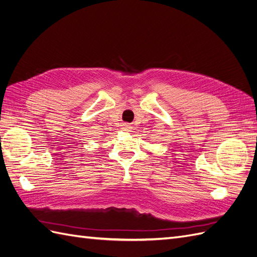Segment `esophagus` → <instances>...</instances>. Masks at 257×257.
<instances>
[{
	"mask_svg": "<svg viewBox=\"0 0 257 257\" xmlns=\"http://www.w3.org/2000/svg\"><path fill=\"white\" fill-rule=\"evenodd\" d=\"M123 130H124V131H126V132H130L131 126H130V125H127V124H125V125L123 126Z\"/></svg>",
	"mask_w": 257,
	"mask_h": 257,
	"instance_id": "esophagus-1",
	"label": "esophagus"
}]
</instances>
